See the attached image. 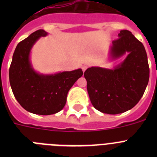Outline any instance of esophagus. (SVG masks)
Masks as SVG:
<instances>
[{"label": "esophagus", "instance_id": "esophagus-1", "mask_svg": "<svg viewBox=\"0 0 157 157\" xmlns=\"http://www.w3.org/2000/svg\"><path fill=\"white\" fill-rule=\"evenodd\" d=\"M82 71L83 72L85 71L87 69V66H86V65H83V66L82 67Z\"/></svg>", "mask_w": 157, "mask_h": 157}]
</instances>
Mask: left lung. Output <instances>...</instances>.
<instances>
[{
  "mask_svg": "<svg viewBox=\"0 0 157 157\" xmlns=\"http://www.w3.org/2000/svg\"><path fill=\"white\" fill-rule=\"evenodd\" d=\"M112 41L109 59L127 54L113 68L91 67L84 77L93 106L106 114L123 113L134 108L143 96L149 79V67L145 47L127 30H120Z\"/></svg>",
  "mask_w": 157,
  "mask_h": 157,
  "instance_id": "1",
  "label": "left lung"
}]
</instances>
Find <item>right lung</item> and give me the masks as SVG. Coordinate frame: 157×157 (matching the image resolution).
<instances>
[{"mask_svg": "<svg viewBox=\"0 0 157 157\" xmlns=\"http://www.w3.org/2000/svg\"><path fill=\"white\" fill-rule=\"evenodd\" d=\"M48 34L38 30L19 43L9 68V81L14 96L27 112L37 115H52L63 109L67 95L83 75L81 68L55 74L36 71L30 61V52L41 37Z\"/></svg>", "mask_w": 157, "mask_h": 157, "instance_id": "right-lung-1", "label": "right lung"}]
</instances>
